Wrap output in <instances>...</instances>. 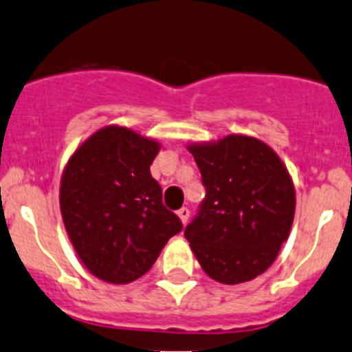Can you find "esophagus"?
<instances>
[{"label": "esophagus", "instance_id": "esophagus-1", "mask_svg": "<svg viewBox=\"0 0 352 352\" xmlns=\"http://www.w3.org/2000/svg\"><path fill=\"white\" fill-rule=\"evenodd\" d=\"M177 214H179L180 221H182V223L186 225V223H187V220H189V214H190V211L187 210V208H180V210L177 211Z\"/></svg>", "mask_w": 352, "mask_h": 352}]
</instances>
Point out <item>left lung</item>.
<instances>
[{"mask_svg":"<svg viewBox=\"0 0 352 352\" xmlns=\"http://www.w3.org/2000/svg\"><path fill=\"white\" fill-rule=\"evenodd\" d=\"M189 151L206 196L184 235L213 280H252L275 261L291 232L296 192L287 168L274 149L248 135Z\"/></svg>","mask_w":352,"mask_h":352,"instance_id":"1","label":"left lung"}]
</instances>
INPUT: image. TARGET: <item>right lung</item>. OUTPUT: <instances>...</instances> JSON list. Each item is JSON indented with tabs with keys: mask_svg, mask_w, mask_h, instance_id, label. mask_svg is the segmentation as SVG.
Masks as SVG:
<instances>
[{
	"mask_svg": "<svg viewBox=\"0 0 352 352\" xmlns=\"http://www.w3.org/2000/svg\"><path fill=\"white\" fill-rule=\"evenodd\" d=\"M160 144L125 127H104L72 155L60 187L65 228L85 268L110 284L138 280L182 221L151 177Z\"/></svg>",
	"mask_w": 352,
	"mask_h": 352,
	"instance_id": "right-lung-1",
	"label": "right lung"
}]
</instances>
